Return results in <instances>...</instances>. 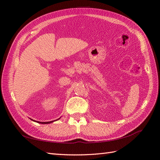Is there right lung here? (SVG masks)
<instances>
[{
    "instance_id": "add662e5",
    "label": "right lung",
    "mask_w": 160,
    "mask_h": 160,
    "mask_svg": "<svg viewBox=\"0 0 160 160\" xmlns=\"http://www.w3.org/2000/svg\"><path fill=\"white\" fill-rule=\"evenodd\" d=\"M60 119V118H59ZM58 119H57V120H58ZM56 120V121H57ZM55 122V121H51V122H38V123H42V124H48V123H52V122Z\"/></svg>"
}]
</instances>
